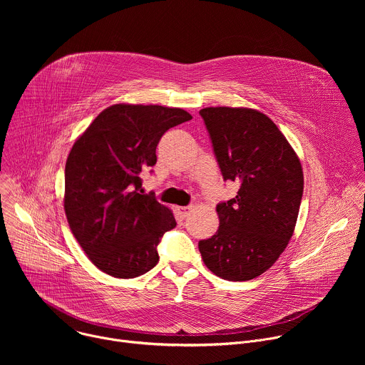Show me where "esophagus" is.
<instances>
[{
	"instance_id": "34e87169",
	"label": "esophagus",
	"mask_w": 365,
	"mask_h": 365,
	"mask_svg": "<svg viewBox=\"0 0 365 365\" xmlns=\"http://www.w3.org/2000/svg\"><path fill=\"white\" fill-rule=\"evenodd\" d=\"M192 210H193L192 205H187V206H178V207H176V211H178L183 218L187 217V215L192 212Z\"/></svg>"
}]
</instances>
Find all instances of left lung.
Segmentation results:
<instances>
[{"label":"left lung","mask_w":365,"mask_h":365,"mask_svg":"<svg viewBox=\"0 0 365 365\" xmlns=\"http://www.w3.org/2000/svg\"><path fill=\"white\" fill-rule=\"evenodd\" d=\"M224 180L237 196L217 205L220 228L199 241L205 266L230 282L255 279L270 269L293 235L303 195L294 150L263 113L210 107L199 111Z\"/></svg>","instance_id":"obj_1"}]
</instances>
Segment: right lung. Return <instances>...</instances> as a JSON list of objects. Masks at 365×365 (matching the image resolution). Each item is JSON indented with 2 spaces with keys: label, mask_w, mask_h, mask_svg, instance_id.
I'll return each mask as SVG.
<instances>
[{
  "label": "right lung",
  "mask_w": 365,
  "mask_h": 365,
  "mask_svg": "<svg viewBox=\"0 0 365 365\" xmlns=\"http://www.w3.org/2000/svg\"><path fill=\"white\" fill-rule=\"evenodd\" d=\"M189 120L180 108L115 103L75 141L65 168V212L101 272L133 279L159 263L158 245L176 220L154 195H143L140 175L158 162L162 135Z\"/></svg>",
  "instance_id": "add662e5"
}]
</instances>
